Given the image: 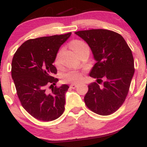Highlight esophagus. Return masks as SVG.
<instances>
[{
  "instance_id": "34e87169",
  "label": "esophagus",
  "mask_w": 147,
  "mask_h": 147,
  "mask_svg": "<svg viewBox=\"0 0 147 147\" xmlns=\"http://www.w3.org/2000/svg\"><path fill=\"white\" fill-rule=\"evenodd\" d=\"M77 84H72L70 86V87L71 88H73V89L77 87Z\"/></svg>"
}]
</instances>
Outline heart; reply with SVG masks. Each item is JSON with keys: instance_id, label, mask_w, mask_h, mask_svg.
Here are the masks:
<instances>
[{"instance_id": "1", "label": "heart", "mask_w": 147, "mask_h": 147, "mask_svg": "<svg viewBox=\"0 0 147 147\" xmlns=\"http://www.w3.org/2000/svg\"><path fill=\"white\" fill-rule=\"evenodd\" d=\"M70 46L77 54L81 50H84V48H88V45L84 42L79 41V40L72 41L70 43ZM60 55L61 52L57 55L56 59H55V63L57 65L59 63ZM62 79H63V82H66V83H77V82H80L81 79H82V74L80 72L76 71V70H69V71L63 74Z\"/></svg>"}]
</instances>
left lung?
I'll use <instances>...</instances> for the list:
<instances>
[{
  "label": "left lung",
  "instance_id": "1",
  "mask_svg": "<svg viewBox=\"0 0 147 147\" xmlns=\"http://www.w3.org/2000/svg\"><path fill=\"white\" fill-rule=\"evenodd\" d=\"M75 33L88 43L96 61L89 75L97 78L98 83L102 78L105 79L102 87L96 82L89 84L84 97L86 105L101 115L113 113L125 101L134 75L132 52L124 38L111 30L96 29Z\"/></svg>",
  "mask_w": 147,
  "mask_h": 147
}]
</instances>
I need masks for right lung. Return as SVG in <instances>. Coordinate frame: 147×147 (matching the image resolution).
<instances>
[{
	"instance_id": "right-lung-1",
	"label": "right lung",
	"mask_w": 147,
	"mask_h": 147,
	"mask_svg": "<svg viewBox=\"0 0 147 147\" xmlns=\"http://www.w3.org/2000/svg\"><path fill=\"white\" fill-rule=\"evenodd\" d=\"M71 35L43 36L30 39L15 52L11 62V77L21 105L28 113L43 122L55 120L65 110V95L69 86H54L58 79L53 65L61 45ZM48 85L52 91L48 94Z\"/></svg>"
}]
</instances>
